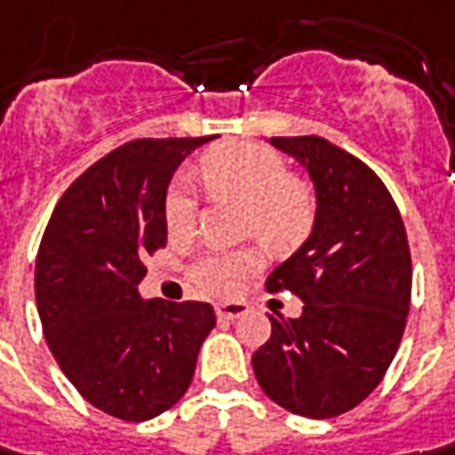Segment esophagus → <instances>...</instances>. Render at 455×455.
<instances>
[{
  "label": "esophagus",
  "mask_w": 455,
  "mask_h": 455,
  "mask_svg": "<svg viewBox=\"0 0 455 455\" xmlns=\"http://www.w3.org/2000/svg\"><path fill=\"white\" fill-rule=\"evenodd\" d=\"M246 309L249 307L243 302H221V305H216V317L221 322H234L239 320L242 315H246Z\"/></svg>",
  "instance_id": "esophagus-1"
}]
</instances>
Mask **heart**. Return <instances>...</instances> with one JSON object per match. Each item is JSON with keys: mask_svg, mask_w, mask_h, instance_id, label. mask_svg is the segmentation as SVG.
<instances>
[{"mask_svg": "<svg viewBox=\"0 0 455 455\" xmlns=\"http://www.w3.org/2000/svg\"><path fill=\"white\" fill-rule=\"evenodd\" d=\"M198 180L206 191L242 204L243 228L272 251H290L309 236L317 219V198L309 183L291 176L287 161L254 143H224L198 161ZM164 221L171 239L194 231L196 201L183 183L165 194ZM261 267L257 249L206 251L188 264L191 287L204 294H228L243 276Z\"/></svg>", "mask_w": 455, "mask_h": 455, "instance_id": "b5f03b06", "label": "heart"}]
</instances>
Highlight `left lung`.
Listing matches in <instances>:
<instances>
[{
    "mask_svg": "<svg viewBox=\"0 0 455 455\" xmlns=\"http://www.w3.org/2000/svg\"><path fill=\"white\" fill-rule=\"evenodd\" d=\"M305 165L317 219L305 246L267 276L302 315L272 317L251 365L276 405L307 418L353 411L398 353L413 290V261L398 206L378 173L320 135L272 138Z\"/></svg>",
    "mask_w": 455,
    "mask_h": 455,
    "instance_id": "8db88e82",
    "label": "left lung"
}]
</instances>
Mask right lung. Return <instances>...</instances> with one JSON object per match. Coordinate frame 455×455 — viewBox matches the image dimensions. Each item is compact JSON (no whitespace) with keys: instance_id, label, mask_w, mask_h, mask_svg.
<instances>
[{"instance_id":"obj_1","label":"right lung","mask_w":455,"mask_h":455,"mask_svg":"<svg viewBox=\"0 0 455 455\" xmlns=\"http://www.w3.org/2000/svg\"><path fill=\"white\" fill-rule=\"evenodd\" d=\"M212 140L138 138L102 156L57 201L35 264L42 332L75 390L102 413L148 420L194 380L216 324L209 302H143V259L165 246L164 204L179 164Z\"/></svg>"}]
</instances>
